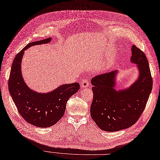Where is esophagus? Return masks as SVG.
<instances>
[{"mask_svg":"<svg viewBox=\"0 0 160 160\" xmlns=\"http://www.w3.org/2000/svg\"><path fill=\"white\" fill-rule=\"evenodd\" d=\"M81 86L82 88H87L90 86V82L87 78L84 79L81 82Z\"/></svg>","mask_w":160,"mask_h":160,"instance_id":"1","label":"esophagus"}]
</instances>
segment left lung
<instances>
[{
  "label": "left lung",
  "instance_id": "1",
  "mask_svg": "<svg viewBox=\"0 0 160 160\" xmlns=\"http://www.w3.org/2000/svg\"><path fill=\"white\" fill-rule=\"evenodd\" d=\"M131 61L137 64L140 76L125 90L116 91L113 88L115 71L98 75L91 80L93 97L90 114L103 131L115 132L131 127L146 108L153 80L145 53L136 45L132 46Z\"/></svg>",
  "mask_w": 160,
  "mask_h": 160
}]
</instances>
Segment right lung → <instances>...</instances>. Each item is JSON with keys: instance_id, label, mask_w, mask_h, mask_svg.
<instances>
[{"instance_id": "right-lung-1", "label": "right lung", "mask_w": 160, "mask_h": 160, "mask_svg": "<svg viewBox=\"0 0 160 160\" xmlns=\"http://www.w3.org/2000/svg\"><path fill=\"white\" fill-rule=\"evenodd\" d=\"M51 38L29 43L15 57L8 79V90L18 111L27 122L38 127H49L63 117L68 99L80 89L78 83L64 84L49 93H39L27 86L21 73L23 52L32 45L49 43Z\"/></svg>"}]
</instances>
